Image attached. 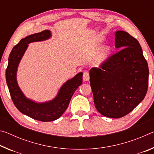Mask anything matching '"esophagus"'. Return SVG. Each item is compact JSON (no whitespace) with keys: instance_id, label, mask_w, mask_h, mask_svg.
I'll list each match as a JSON object with an SVG mask.
<instances>
[{"instance_id":"34e87169","label":"esophagus","mask_w":154,"mask_h":154,"mask_svg":"<svg viewBox=\"0 0 154 154\" xmlns=\"http://www.w3.org/2000/svg\"><path fill=\"white\" fill-rule=\"evenodd\" d=\"M83 79L84 82H88L90 79V75L88 72H85L83 75Z\"/></svg>"}]
</instances>
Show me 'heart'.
I'll list each match as a JSON object with an SVG mask.
<instances>
[{
  "label": "heart",
  "instance_id": "obj_1",
  "mask_svg": "<svg viewBox=\"0 0 154 154\" xmlns=\"http://www.w3.org/2000/svg\"><path fill=\"white\" fill-rule=\"evenodd\" d=\"M102 41V38L99 39V42ZM111 48L109 45H104L100 49V51L98 52V54L96 57L95 63L97 65H101L105 63L109 58V54H110Z\"/></svg>",
  "mask_w": 154,
  "mask_h": 154
}]
</instances>
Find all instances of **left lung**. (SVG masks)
Returning a JSON list of instances; mask_svg holds the SVG:
<instances>
[{"instance_id": "8db88e82", "label": "left lung", "mask_w": 154, "mask_h": 154, "mask_svg": "<svg viewBox=\"0 0 154 154\" xmlns=\"http://www.w3.org/2000/svg\"><path fill=\"white\" fill-rule=\"evenodd\" d=\"M115 46L120 50L98 68L90 71L94 102L100 114L119 118L144 99L149 69L140 44L125 31L116 32Z\"/></svg>"}]
</instances>
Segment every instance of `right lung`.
Masks as SVG:
<instances>
[{
	"label": "right lung",
	"mask_w": 154,
	"mask_h": 154,
	"mask_svg": "<svg viewBox=\"0 0 154 154\" xmlns=\"http://www.w3.org/2000/svg\"><path fill=\"white\" fill-rule=\"evenodd\" d=\"M51 36L50 30H43L21 39L11 51L5 73L10 95L16 108L22 113L41 122L58 119L66 110L72 95L82 83L83 72H80L62 85L55 98L44 103H36L28 98L21 90L17 81V71L28 44L48 40Z\"/></svg>",
	"instance_id": "obj_1"
}]
</instances>
